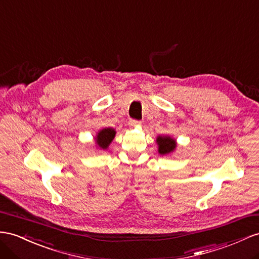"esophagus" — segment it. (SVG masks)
<instances>
[{"mask_svg": "<svg viewBox=\"0 0 259 259\" xmlns=\"http://www.w3.org/2000/svg\"><path fill=\"white\" fill-rule=\"evenodd\" d=\"M129 125H130V127H137V125H141V122L134 120V119H131V120L129 121Z\"/></svg>", "mask_w": 259, "mask_h": 259, "instance_id": "34e87169", "label": "esophagus"}]
</instances>
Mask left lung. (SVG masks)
<instances>
[{
  "label": "left lung",
  "mask_w": 259,
  "mask_h": 259,
  "mask_svg": "<svg viewBox=\"0 0 259 259\" xmlns=\"http://www.w3.org/2000/svg\"><path fill=\"white\" fill-rule=\"evenodd\" d=\"M157 151L161 155H169L174 153L177 148L176 139L170 136H157L156 138Z\"/></svg>",
  "instance_id": "obj_1"
}]
</instances>
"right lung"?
I'll list each match as a JSON object with an SVG mask.
<instances>
[{"instance_id": "obj_1", "label": "right lung", "mask_w": 259, "mask_h": 259, "mask_svg": "<svg viewBox=\"0 0 259 259\" xmlns=\"http://www.w3.org/2000/svg\"><path fill=\"white\" fill-rule=\"evenodd\" d=\"M115 136L116 130L114 128H103L99 130L94 138L96 149L107 150L115 139Z\"/></svg>"}]
</instances>
